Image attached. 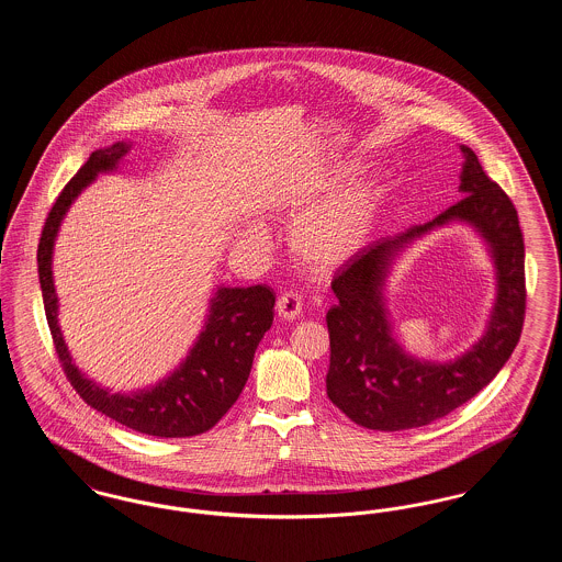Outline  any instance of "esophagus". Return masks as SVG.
<instances>
[{
	"label": "esophagus",
	"mask_w": 562,
	"mask_h": 562,
	"mask_svg": "<svg viewBox=\"0 0 562 562\" xmlns=\"http://www.w3.org/2000/svg\"><path fill=\"white\" fill-rule=\"evenodd\" d=\"M301 299L293 293L282 294L280 299H278V303H276V312H278V316L280 318H284V321H296L299 318V314H301Z\"/></svg>",
	"instance_id": "34e87169"
}]
</instances>
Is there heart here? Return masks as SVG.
I'll use <instances>...</instances> for the list:
<instances>
[{"mask_svg":"<svg viewBox=\"0 0 562 562\" xmlns=\"http://www.w3.org/2000/svg\"><path fill=\"white\" fill-rule=\"evenodd\" d=\"M358 166L360 161L356 160L335 161L286 200V206L293 211L307 209L294 221L289 244L294 259L312 273L328 276L346 268L373 236L383 206L381 181L369 175L335 189ZM328 190L334 193L319 203L317 200ZM314 201L319 204L314 205Z\"/></svg>","mask_w":562,"mask_h":562,"instance_id":"1","label":"heart"}]
</instances>
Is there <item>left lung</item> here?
<instances>
[{"label": "left lung", "mask_w": 562, "mask_h": 562, "mask_svg": "<svg viewBox=\"0 0 562 562\" xmlns=\"http://www.w3.org/2000/svg\"><path fill=\"white\" fill-rule=\"evenodd\" d=\"M463 198L424 225L381 238L339 269L330 282V367L326 394L349 419L379 431L422 428L474 398L502 371L525 322V241L506 191L486 177L476 154L461 145ZM453 220L474 226L490 246L498 296L482 339L449 363L419 361L391 333L382 289L393 259L415 237Z\"/></svg>", "instance_id": "1"}]
</instances>
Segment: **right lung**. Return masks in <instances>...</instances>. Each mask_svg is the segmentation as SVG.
<instances>
[{
	"instance_id": "right-lung-1",
	"label": "right lung",
	"mask_w": 562,
	"mask_h": 562,
	"mask_svg": "<svg viewBox=\"0 0 562 562\" xmlns=\"http://www.w3.org/2000/svg\"><path fill=\"white\" fill-rule=\"evenodd\" d=\"M128 151L131 143L126 140L92 151L78 175L56 198L37 246L44 310L63 371L81 401L134 431L158 438H186L209 431L238 401L252 369L255 349L273 322L276 293L266 284L216 289L204 328L193 348L189 349L188 358L154 387L113 394L81 373L58 326V296L53 278L54 240L74 200L99 172H113Z\"/></svg>"
}]
</instances>
